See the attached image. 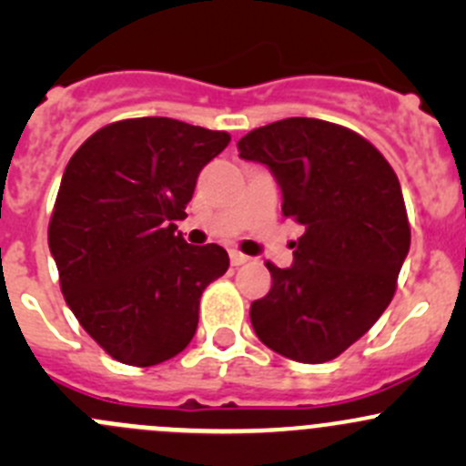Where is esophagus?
<instances>
[{
	"label": "esophagus",
	"instance_id": "1",
	"mask_svg": "<svg viewBox=\"0 0 466 466\" xmlns=\"http://www.w3.org/2000/svg\"><path fill=\"white\" fill-rule=\"evenodd\" d=\"M229 261H232V266H243V263L250 261V257H246L238 250H229Z\"/></svg>",
	"mask_w": 466,
	"mask_h": 466
}]
</instances>
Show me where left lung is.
<instances>
[{"label":"left lung","instance_id":"obj_1","mask_svg":"<svg viewBox=\"0 0 466 466\" xmlns=\"http://www.w3.org/2000/svg\"><path fill=\"white\" fill-rule=\"evenodd\" d=\"M266 164L281 214L304 225L293 266L268 261L272 286L250 307L266 347L298 363H327L372 329L392 302L410 248L397 173L345 126L290 116L238 139Z\"/></svg>","mask_w":466,"mask_h":466}]
</instances>
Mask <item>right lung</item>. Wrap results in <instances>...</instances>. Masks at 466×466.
<instances>
[{
  "instance_id": "1",
  "label": "right lung",
  "mask_w": 466,
  "mask_h": 466,
  "mask_svg": "<svg viewBox=\"0 0 466 466\" xmlns=\"http://www.w3.org/2000/svg\"><path fill=\"white\" fill-rule=\"evenodd\" d=\"M229 139L167 116L124 119L87 137L65 168L49 220L60 290L119 363L150 368L180 354L200 295L229 268L223 248L189 246L176 225Z\"/></svg>"
}]
</instances>
